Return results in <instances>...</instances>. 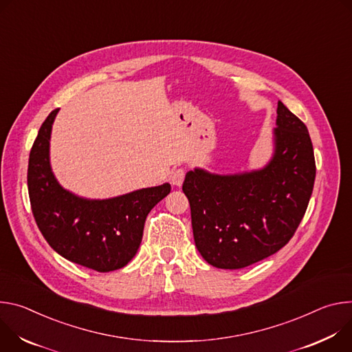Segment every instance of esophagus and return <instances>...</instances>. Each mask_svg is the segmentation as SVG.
<instances>
[{"label":"esophagus","instance_id":"obj_1","mask_svg":"<svg viewBox=\"0 0 352 352\" xmlns=\"http://www.w3.org/2000/svg\"><path fill=\"white\" fill-rule=\"evenodd\" d=\"M184 176H186V172L183 169H176L172 176H170V182L173 186H182L183 184V180H184Z\"/></svg>","mask_w":352,"mask_h":352}]
</instances>
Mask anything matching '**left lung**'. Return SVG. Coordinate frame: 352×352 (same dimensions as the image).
<instances>
[{
  "instance_id": "8db88e82",
  "label": "left lung",
  "mask_w": 352,
  "mask_h": 352,
  "mask_svg": "<svg viewBox=\"0 0 352 352\" xmlns=\"http://www.w3.org/2000/svg\"><path fill=\"white\" fill-rule=\"evenodd\" d=\"M272 155L260 169L186 173L196 248L223 270L254 264L284 248L300 223L315 184L314 145L306 126L278 100Z\"/></svg>"
}]
</instances>
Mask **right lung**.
Here are the masks:
<instances>
[{"label":"right lung","mask_w":352,"mask_h":352,"mask_svg":"<svg viewBox=\"0 0 352 352\" xmlns=\"http://www.w3.org/2000/svg\"><path fill=\"white\" fill-rule=\"evenodd\" d=\"M53 110L33 142L28 188L32 212L47 243L64 258L99 272L119 270L135 256L146 215L170 192V184L111 199H85L64 188L50 165Z\"/></svg>","instance_id":"obj_1"}]
</instances>
